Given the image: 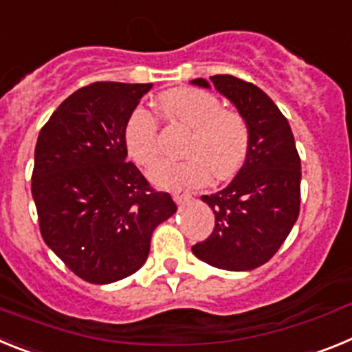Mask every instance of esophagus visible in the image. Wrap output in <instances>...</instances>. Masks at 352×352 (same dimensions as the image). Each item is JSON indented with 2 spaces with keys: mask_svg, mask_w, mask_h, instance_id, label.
<instances>
[{
  "mask_svg": "<svg viewBox=\"0 0 352 352\" xmlns=\"http://www.w3.org/2000/svg\"><path fill=\"white\" fill-rule=\"evenodd\" d=\"M173 197L178 204H185V203H188V201H190L192 194L188 190H185V188H178V190L173 192Z\"/></svg>",
  "mask_w": 352,
  "mask_h": 352,
  "instance_id": "34e87169",
  "label": "esophagus"
}]
</instances>
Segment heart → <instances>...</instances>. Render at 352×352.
I'll use <instances>...</instances> for the list:
<instances>
[{
  "mask_svg": "<svg viewBox=\"0 0 352 352\" xmlns=\"http://www.w3.org/2000/svg\"><path fill=\"white\" fill-rule=\"evenodd\" d=\"M162 114L173 123L190 129L182 160H162L151 169L149 178L162 188H183L203 185L214 178L226 179L239 170L250 149V130L243 116L210 91L179 88L158 96ZM129 155L142 167L153 166L160 155L158 121L148 109L139 107L125 126Z\"/></svg>",
  "mask_w": 352,
  "mask_h": 352,
  "instance_id": "obj_1",
  "label": "heart"
}]
</instances>
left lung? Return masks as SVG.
I'll return each instance as SVG.
<instances>
[{
    "instance_id": "1",
    "label": "left lung",
    "mask_w": 352,
    "mask_h": 352,
    "mask_svg": "<svg viewBox=\"0 0 352 352\" xmlns=\"http://www.w3.org/2000/svg\"><path fill=\"white\" fill-rule=\"evenodd\" d=\"M211 84L247 120L250 149L226 188L203 195L213 210V232L192 252L227 272H250L268 263L300 214L301 160L289 121L256 84L234 76H213ZM192 84L210 88L204 79Z\"/></svg>"
}]
</instances>
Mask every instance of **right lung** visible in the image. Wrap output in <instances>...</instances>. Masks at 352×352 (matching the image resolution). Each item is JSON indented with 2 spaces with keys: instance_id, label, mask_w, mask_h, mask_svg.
<instances>
[{
  "instance_id": "1",
  "label": "right lung",
  "mask_w": 352,
  "mask_h": 352,
  "mask_svg": "<svg viewBox=\"0 0 352 352\" xmlns=\"http://www.w3.org/2000/svg\"><path fill=\"white\" fill-rule=\"evenodd\" d=\"M153 84L93 82L42 126L31 194L47 247L79 278L113 284L146 263L155 227L176 213L126 162L125 126Z\"/></svg>"
}]
</instances>
